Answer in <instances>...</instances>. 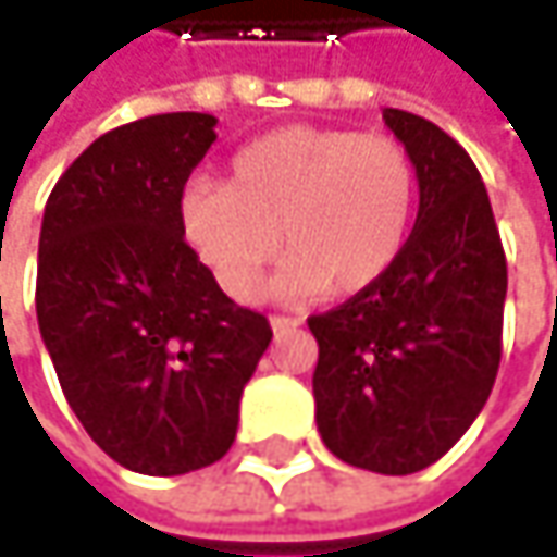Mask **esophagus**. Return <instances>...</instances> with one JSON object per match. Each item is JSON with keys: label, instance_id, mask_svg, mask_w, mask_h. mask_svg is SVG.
I'll list each match as a JSON object with an SVG mask.
<instances>
[{"label": "esophagus", "instance_id": "esophagus-1", "mask_svg": "<svg viewBox=\"0 0 557 557\" xmlns=\"http://www.w3.org/2000/svg\"><path fill=\"white\" fill-rule=\"evenodd\" d=\"M299 322L296 319H289V315H271V329H274V335H283V332H293Z\"/></svg>", "mask_w": 557, "mask_h": 557}]
</instances>
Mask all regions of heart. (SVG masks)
Here are the masks:
<instances>
[{"instance_id":"heart-1","label":"heart","mask_w":557,"mask_h":557,"mask_svg":"<svg viewBox=\"0 0 557 557\" xmlns=\"http://www.w3.org/2000/svg\"><path fill=\"white\" fill-rule=\"evenodd\" d=\"M419 209V168L406 145L351 128L293 125L232 161V183L193 180L180 199L189 245L235 299L261 293L264 268L283 302L355 296L403 258Z\"/></svg>"}]
</instances>
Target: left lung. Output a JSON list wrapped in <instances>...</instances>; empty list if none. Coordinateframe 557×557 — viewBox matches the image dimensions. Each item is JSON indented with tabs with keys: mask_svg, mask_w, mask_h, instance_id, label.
Returning <instances> with one entry per match:
<instances>
[{
	"mask_svg": "<svg viewBox=\"0 0 557 557\" xmlns=\"http://www.w3.org/2000/svg\"><path fill=\"white\" fill-rule=\"evenodd\" d=\"M419 168L409 245L381 283L312 315L325 448L377 474L435 465L484 409L500 368L506 258L468 151L429 119L384 109Z\"/></svg>",
	"mask_w": 557,
	"mask_h": 557,
	"instance_id": "8db88e82",
	"label": "left lung"
}]
</instances>
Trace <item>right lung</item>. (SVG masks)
<instances>
[{
	"label": "right lung",
	"mask_w": 557,
	"mask_h": 557,
	"mask_svg": "<svg viewBox=\"0 0 557 557\" xmlns=\"http://www.w3.org/2000/svg\"><path fill=\"white\" fill-rule=\"evenodd\" d=\"M215 115L168 112L96 138L57 180L38 242V329L89 438L148 478L215 465L274 332L183 238L180 199Z\"/></svg>",
	"instance_id": "right-lung-1"
}]
</instances>
